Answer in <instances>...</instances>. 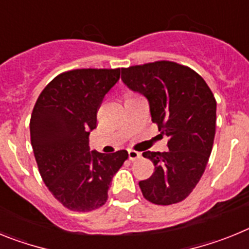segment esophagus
I'll return each instance as SVG.
<instances>
[{"mask_svg":"<svg viewBox=\"0 0 249 249\" xmlns=\"http://www.w3.org/2000/svg\"><path fill=\"white\" fill-rule=\"evenodd\" d=\"M128 157L131 160H136L141 157V153L137 151H133V149H128Z\"/></svg>","mask_w":249,"mask_h":249,"instance_id":"1","label":"esophagus"}]
</instances>
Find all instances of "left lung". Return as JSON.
I'll use <instances>...</instances> for the list:
<instances>
[{
  "label": "left lung",
  "instance_id": "1",
  "mask_svg": "<svg viewBox=\"0 0 249 249\" xmlns=\"http://www.w3.org/2000/svg\"><path fill=\"white\" fill-rule=\"evenodd\" d=\"M123 83L147 98L152 122L168 137L167 152H143L155 172L140 181L143 197L160 206L183 201L201 179L215 133L214 96L190 67L169 61L122 68Z\"/></svg>",
  "mask_w": 249,
  "mask_h": 249
}]
</instances>
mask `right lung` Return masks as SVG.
<instances>
[{"instance_id": "1", "label": "right lung", "mask_w": 249, "mask_h": 249, "mask_svg": "<svg viewBox=\"0 0 249 249\" xmlns=\"http://www.w3.org/2000/svg\"><path fill=\"white\" fill-rule=\"evenodd\" d=\"M120 80V68H82L54 77L37 98L30 122L39 175L68 210L89 212L106 203L113 176L128 158L126 149L89 151L97 109Z\"/></svg>"}]
</instances>
